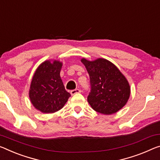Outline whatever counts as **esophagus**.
<instances>
[{
    "label": "esophagus",
    "mask_w": 160,
    "mask_h": 160,
    "mask_svg": "<svg viewBox=\"0 0 160 160\" xmlns=\"http://www.w3.org/2000/svg\"><path fill=\"white\" fill-rule=\"evenodd\" d=\"M80 92H81V90L79 89H75V90H72L70 91V94L72 95H75V94H78Z\"/></svg>",
    "instance_id": "obj_1"
}]
</instances>
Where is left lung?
Returning <instances> with one entry per match:
<instances>
[{
    "label": "left lung",
    "instance_id": "obj_1",
    "mask_svg": "<svg viewBox=\"0 0 160 160\" xmlns=\"http://www.w3.org/2000/svg\"><path fill=\"white\" fill-rule=\"evenodd\" d=\"M90 76V92L88 101L96 112L112 115L126 105L130 95L128 81L109 60H81Z\"/></svg>",
    "mask_w": 160,
    "mask_h": 160
}]
</instances>
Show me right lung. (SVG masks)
<instances>
[{
	"label": "right lung",
	"instance_id": "add662e5",
	"mask_svg": "<svg viewBox=\"0 0 160 160\" xmlns=\"http://www.w3.org/2000/svg\"><path fill=\"white\" fill-rule=\"evenodd\" d=\"M62 63L46 60L34 73L30 84L29 98L32 105L43 113L60 110L67 102L70 94L65 89L60 78Z\"/></svg>",
	"mask_w": 160,
	"mask_h": 160
}]
</instances>
